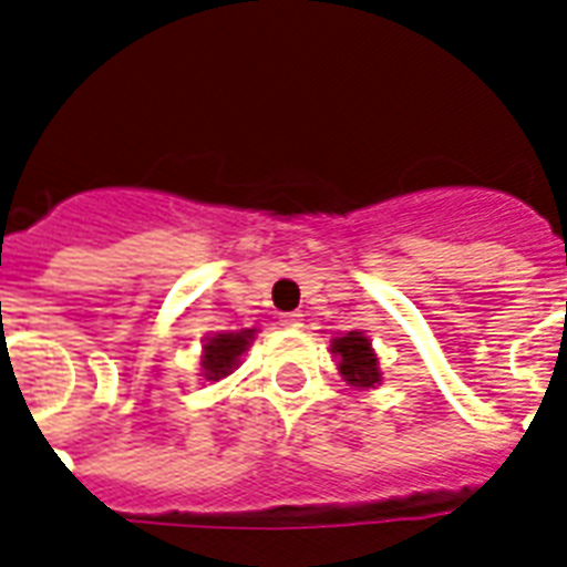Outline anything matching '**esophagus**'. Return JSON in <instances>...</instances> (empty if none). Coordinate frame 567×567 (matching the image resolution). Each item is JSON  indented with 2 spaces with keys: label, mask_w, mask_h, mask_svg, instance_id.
<instances>
[{
  "label": "esophagus",
  "mask_w": 567,
  "mask_h": 567,
  "mask_svg": "<svg viewBox=\"0 0 567 567\" xmlns=\"http://www.w3.org/2000/svg\"><path fill=\"white\" fill-rule=\"evenodd\" d=\"M279 326H285V329H299L302 326V315L299 311H288V315L279 317Z\"/></svg>",
  "instance_id": "1"
}]
</instances>
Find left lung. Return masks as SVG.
Listing matches in <instances>:
<instances>
[{
    "label": "left lung",
    "instance_id": "8db88e82",
    "mask_svg": "<svg viewBox=\"0 0 567 567\" xmlns=\"http://www.w3.org/2000/svg\"><path fill=\"white\" fill-rule=\"evenodd\" d=\"M331 352L340 358L338 370L347 384L361 390H370L381 384L379 358L372 352L370 338L363 331H349L343 338L331 340Z\"/></svg>",
    "mask_w": 567,
    "mask_h": 567
}]
</instances>
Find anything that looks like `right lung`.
<instances>
[{
    "mask_svg": "<svg viewBox=\"0 0 567 567\" xmlns=\"http://www.w3.org/2000/svg\"><path fill=\"white\" fill-rule=\"evenodd\" d=\"M256 329L241 331H215L204 343V355H200V367H204L206 381L227 379L229 372L238 367V358L247 352Z\"/></svg>",
    "mask_w": 567,
    "mask_h": 567,
    "instance_id": "obj_1",
    "label": "right lung"
}]
</instances>
